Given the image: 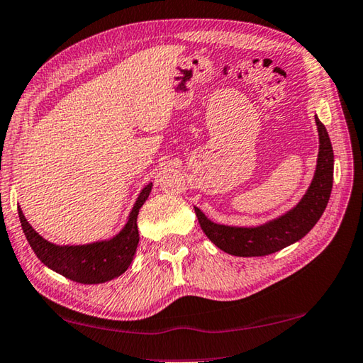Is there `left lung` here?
<instances>
[{
  "mask_svg": "<svg viewBox=\"0 0 363 363\" xmlns=\"http://www.w3.org/2000/svg\"><path fill=\"white\" fill-rule=\"evenodd\" d=\"M319 133V154L313 181L292 209L260 225L238 227L208 219L194 206L204 235L223 252L238 257H262L294 245L309 233L324 214L333 186V149L324 123L315 116Z\"/></svg>",
  "mask_w": 363,
  "mask_h": 363,
  "instance_id": "obj_1",
  "label": "left lung"
}]
</instances>
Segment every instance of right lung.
Here are the masks:
<instances>
[{"label": "right lung", "instance_id": "right-lung-1", "mask_svg": "<svg viewBox=\"0 0 363 363\" xmlns=\"http://www.w3.org/2000/svg\"><path fill=\"white\" fill-rule=\"evenodd\" d=\"M150 190H152V182L141 189L130 211L127 223L121 232L113 238L89 242V245H54L43 238L30 225L21 208H18V217H21L26 241L30 242L36 257L45 267L71 281L81 282V284H101V282L118 278L127 272L133 262L138 242H140L136 219Z\"/></svg>", "mask_w": 363, "mask_h": 363}]
</instances>
